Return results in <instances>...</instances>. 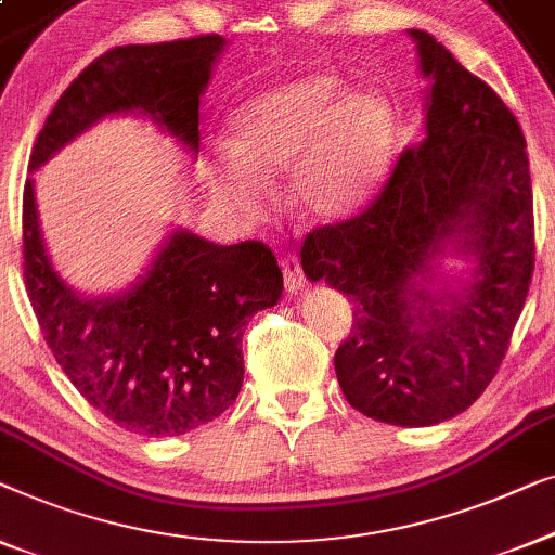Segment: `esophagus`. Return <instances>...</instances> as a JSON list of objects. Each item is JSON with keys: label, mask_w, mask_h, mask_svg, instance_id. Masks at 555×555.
Wrapping results in <instances>:
<instances>
[{"label": "esophagus", "mask_w": 555, "mask_h": 555, "mask_svg": "<svg viewBox=\"0 0 555 555\" xmlns=\"http://www.w3.org/2000/svg\"><path fill=\"white\" fill-rule=\"evenodd\" d=\"M281 271H284V284H286L288 292H292V294L301 292L304 284H307V276H304L301 263L294 254H288V256H284V259H281Z\"/></svg>", "instance_id": "obj_1"}]
</instances>
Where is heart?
I'll return each instance as SVG.
<instances>
[{
    "label": "heart",
    "instance_id": "heart-1",
    "mask_svg": "<svg viewBox=\"0 0 555 555\" xmlns=\"http://www.w3.org/2000/svg\"><path fill=\"white\" fill-rule=\"evenodd\" d=\"M231 147L206 170L214 198L256 218L271 173L288 168L286 198L311 221H339L366 206L397 151V113L387 95L347 88L334 69L307 73L256 92L231 118Z\"/></svg>",
    "mask_w": 555,
    "mask_h": 555
}]
</instances>
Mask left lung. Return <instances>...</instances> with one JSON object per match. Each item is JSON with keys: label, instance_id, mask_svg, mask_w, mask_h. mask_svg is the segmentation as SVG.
<instances>
[{"label": "left lung", "instance_id": "obj_1", "mask_svg": "<svg viewBox=\"0 0 555 555\" xmlns=\"http://www.w3.org/2000/svg\"><path fill=\"white\" fill-rule=\"evenodd\" d=\"M408 35L430 80L425 138L370 208L304 238L301 269L354 304L334 354L347 402L427 427L470 408L508 352L533 276V189L508 105L433 35ZM448 253L474 261L465 280L441 276Z\"/></svg>", "mask_w": 555, "mask_h": 555}]
</instances>
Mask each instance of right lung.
Wrapping results in <instances>:
<instances>
[{
  "label": "right lung",
  "instance_id": "add662e5",
  "mask_svg": "<svg viewBox=\"0 0 555 555\" xmlns=\"http://www.w3.org/2000/svg\"><path fill=\"white\" fill-rule=\"evenodd\" d=\"M223 47L221 35H201L100 54L47 115L29 173L95 122L128 113L198 153L201 95ZM22 238L27 294L47 345L107 420L128 433L168 437L196 430L236 402L248 319L274 307L284 288L269 246H218L176 229L130 288L82 296L47 254L33 178L22 201Z\"/></svg>",
  "mask_w": 555,
  "mask_h": 555
}]
</instances>
